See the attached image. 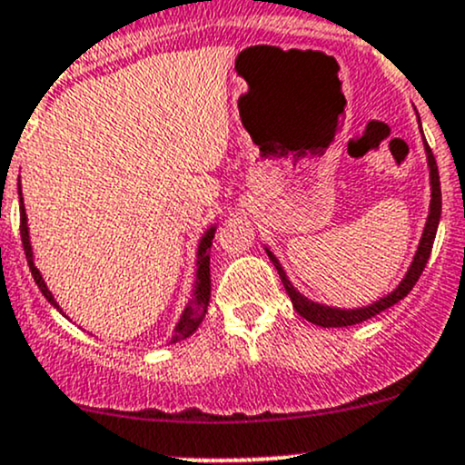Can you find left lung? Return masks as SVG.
Instances as JSON below:
<instances>
[{
	"mask_svg": "<svg viewBox=\"0 0 465 465\" xmlns=\"http://www.w3.org/2000/svg\"><path fill=\"white\" fill-rule=\"evenodd\" d=\"M423 147H426L428 167H430V196H432L430 198V212H428V221H426V227H423L421 241H420V247H417L415 258H412V262H411V267H408L404 280H401V282L397 284V289H392L389 295H384V298H380L377 302L369 304V307H361V309H335V307H326V304H318V302H313V300L304 298L300 291L293 289V284L289 282L284 269L280 267L278 258H275L273 253L267 249V256L272 258L273 267L278 269V275H280V280H282L284 289H287L291 302H293V309L298 311L304 320H309L311 324L324 326V329H338V326L360 324V322H364V320L375 318L377 313H381V311L392 307V304H397L400 300H404L406 295L411 293V289L417 284L423 267H426L428 258H430V249H432V242H435L437 224H440V218H441V185H440V172H437V161H435V156H432V150L428 147L426 139H423Z\"/></svg>",
	"mask_w": 465,
	"mask_h": 465,
	"instance_id": "1",
	"label": "left lung"
}]
</instances>
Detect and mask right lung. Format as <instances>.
I'll list each match as a JSON object with an SVG mask.
<instances>
[{
	"mask_svg": "<svg viewBox=\"0 0 465 465\" xmlns=\"http://www.w3.org/2000/svg\"><path fill=\"white\" fill-rule=\"evenodd\" d=\"M17 190H19V203H22V207H19V233H22V244H24V253H25V260H28V267H30V273H33L35 282H37V287L42 289V293L45 295V300H48L50 304H53L54 309H59L57 300L53 298V293H50V289L45 287L42 273H39V269L35 267V260H33V247H30V236H28V218H25V209H24V198H22V185L17 183ZM213 233H216V227H209L205 232V236L201 238V242H198V260H196V287H193V295L192 300L187 302L185 311H183L181 320H178L174 333H172V341H178V340H185L190 338L193 331L198 329V324L203 322V318H205L207 313V307H209V295H212V278H209V247H212V241H213Z\"/></svg>",
	"mask_w": 465,
	"mask_h": 465,
	"instance_id": "right-lung-1",
	"label": "right lung"
}]
</instances>
